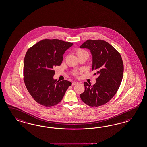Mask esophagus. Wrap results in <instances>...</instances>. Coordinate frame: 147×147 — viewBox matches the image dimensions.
Masks as SVG:
<instances>
[{"label":"esophagus","instance_id":"34e87169","mask_svg":"<svg viewBox=\"0 0 147 147\" xmlns=\"http://www.w3.org/2000/svg\"><path fill=\"white\" fill-rule=\"evenodd\" d=\"M78 83L77 82H74L73 83H72V85H75L76 84H77Z\"/></svg>","mask_w":147,"mask_h":147}]
</instances>
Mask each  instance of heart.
<instances>
[{"mask_svg":"<svg viewBox=\"0 0 147 147\" xmlns=\"http://www.w3.org/2000/svg\"><path fill=\"white\" fill-rule=\"evenodd\" d=\"M87 53L85 51L83 50V49H78V50H77V55H80V54H83V53Z\"/></svg>","mask_w":147,"mask_h":147,"instance_id":"heart-1","label":"heart"}]
</instances>
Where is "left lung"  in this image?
<instances>
[{
  "instance_id": "1",
  "label": "left lung",
  "mask_w": 147,
  "mask_h": 147,
  "mask_svg": "<svg viewBox=\"0 0 147 147\" xmlns=\"http://www.w3.org/2000/svg\"><path fill=\"white\" fill-rule=\"evenodd\" d=\"M87 49L92 57V70L98 75L94 85L84 82L82 100L90 107H98L109 102L120 86L124 65L121 54L113 46L102 40H87L80 46Z\"/></svg>"
}]
</instances>
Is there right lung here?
<instances>
[{"label":"right lung","instance_id":"right-lung-1","mask_svg":"<svg viewBox=\"0 0 147 147\" xmlns=\"http://www.w3.org/2000/svg\"><path fill=\"white\" fill-rule=\"evenodd\" d=\"M73 43L44 39L26 52L23 63L24 81L34 100L46 107L60 103L71 82L53 78L54 68L60 65L65 52Z\"/></svg>","mask_w":147,"mask_h":147}]
</instances>
